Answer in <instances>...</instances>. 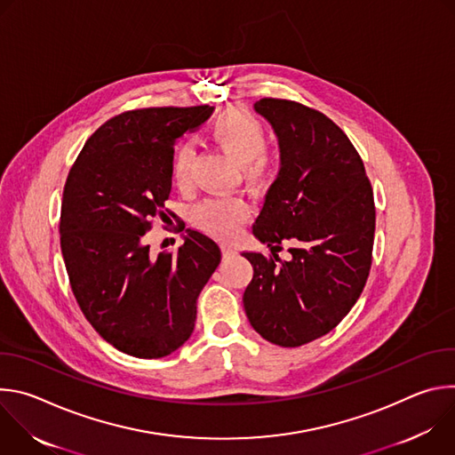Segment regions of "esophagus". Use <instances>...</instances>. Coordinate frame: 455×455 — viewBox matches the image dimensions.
I'll return each instance as SVG.
<instances>
[{
  "label": "esophagus",
  "instance_id": "1",
  "mask_svg": "<svg viewBox=\"0 0 455 455\" xmlns=\"http://www.w3.org/2000/svg\"><path fill=\"white\" fill-rule=\"evenodd\" d=\"M221 248H223V257H225V259H230V257L235 253V248L230 246V244H223Z\"/></svg>",
  "mask_w": 455,
  "mask_h": 455
}]
</instances>
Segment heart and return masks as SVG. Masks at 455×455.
Listing matches in <instances>:
<instances>
[{
	"label": "heart",
	"instance_id": "obj_1",
	"mask_svg": "<svg viewBox=\"0 0 455 455\" xmlns=\"http://www.w3.org/2000/svg\"><path fill=\"white\" fill-rule=\"evenodd\" d=\"M209 139L230 155L243 178L253 185L265 183L272 172V160L265 153L268 135L265 125L244 109H225L209 125ZM194 149L180 144L172 158V180L180 188L190 183ZM250 214L248 204L239 196L209 198L192 211V223L216 237H232Z\"/></svg>",
	"mask_w": 455,
	"mask_h": 455
}]
</instances>
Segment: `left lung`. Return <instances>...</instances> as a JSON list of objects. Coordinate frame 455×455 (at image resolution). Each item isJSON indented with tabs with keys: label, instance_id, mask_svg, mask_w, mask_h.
Returning a JSON list of instances; mask_svg holds the SVG:
<instances>
[{
	"label": "left lung",
	"instance_id": "1",
	"mask_svg": "<svg viewBox=\"0 0 455 455\" xmlns=\"http://www.w3.org/2000/svg\"><path fill=\"white\" fill-rule=\"evenodd\" d=\"M274 127L281 171L251 232L272 255L243 251L253 267L243 304L265 340L299 347L339 326L372 263L374 198L363 162L323 113L284 99L253 104ZM283 240L290 262L275 253Z\"/></svg>",
	"mask_w": 455,
	"mask_h": 455
}]
</instances>
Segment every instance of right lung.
<instances>
[{"label":"right lung","instance_id":"1","mask_svg":"<svg viewBox=\"0 0 455 455\" xmlns=\"http://www.w3.org/2000/svg\"><path fill=\"white\" fill-rule=\"evenodd\" d=\"M212 111H124L88 139L64 185L59 230L72 291L93 330L125 355L162 358L183 346L221 261L216 241L198 230L188 228L176 251L153 253L144 243L151 220L167 218L176 139Z\"/></svg>","mask_w":455,"mask_h":455}]
</instances>
